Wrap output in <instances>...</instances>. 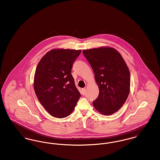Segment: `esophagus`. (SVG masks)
Masks as SVG:
<instances>
[{"mask_svg": "<svg viewBox=\"0 0 160 160\" xmlns=\"http://www.w3.org/2000/svg\"><path fill=\"white\" fill-rule=\"evenodd\" d=\"M82 94L84 95L85 94V92H86V89H85L84 88L82 89Z\"/></svg>", "mask_w": 160, "mask_h": 160, "instance_id": "esophagus-1", "label": "esophagus"}]
</instances>
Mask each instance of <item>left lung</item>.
<instances>
[{"instance_id": "8db88e82", "label": "left lung", "mask_w": 160, "mask_h": 160, "mask_svg": "<svg viewBox=\"0 0 160 160\" xmlns=\"http://www.w3.org/2000/svg\"><path fill=\"white\" fill-rule=\"evenodd\" d=\"M95 74L99 95L93 105L99 113L110 115L125 102L130 89L129 69L121 54L112 47L83 51Z\"/></svg>"}]
</instances>
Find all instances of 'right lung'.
<instances>
[{"instance_id": "1", "label": "right lung", "mask_w": 160, "mask_h": 160, "mask_svg": "<svg viewBox=\"0 0 160 160\" xmlns=\"http://www.w3.org/2000/svg\"><path fill=\"white\" fill-rule=\"evenodd\" d=\"M80 50L53 49L38 63L33 87L38 100L47 112L58 118L68 116L81 97L71 72Z\"/></svg>"}]
</instances>
